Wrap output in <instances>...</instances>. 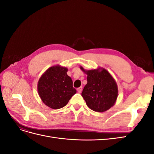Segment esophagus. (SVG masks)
Returning <instances> with one entry per match:
<instances>
[{
  "mask_svg": "<svg viewBox=\"0 0 154 154\" xmlns=\"http://www.w3.org/2000/svg\"><path fill=\"white\" fill-rule=\"evenodd\" d=\"M77 91H78V92L79 93H81L82 91V87H78V88H77Z\"/></svg>",
  "mask_w": 154,
  "mask_h": 154,
  "instance_id": "obj_1",
  "label": "esophagus"
}]
</instances>
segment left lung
<instances>
[{"label": "left lung", "instance_id": "8db88e82", "mask_svg": "<svg viewBox=\"0 0 154 154\" xmlns=\"http://www.w3.org/2000/svg\"><path fill=\"white\" fill-rule=\"evenodd\" d=\"M82 71L87 74V83L82 96L87 105L96 112H102L112 106L118 97V86L114 78L105 69Z\"/></svg>", "mask_w": 154, "mask_h": 154}]
</instances>
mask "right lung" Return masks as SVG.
Instances as JSON below:
<instances>
[{
	"instance_id": "right-lung-1",
	"label": "right lung",
	"mask_w": 154,
	"mask_h": 154,
	"mask_svg": "<svg viewBox=\"0 0 154 154\" xmlns=\"http://www.w3.org/2000/svg\"><path fill=\"white\" fill-rule=\"evenodd\" d=\"M66 67L56 66L48 69L39 79L38 92L44 103L53 109L66 106L76 93Z\"/></svg>"
}]
</instances>
